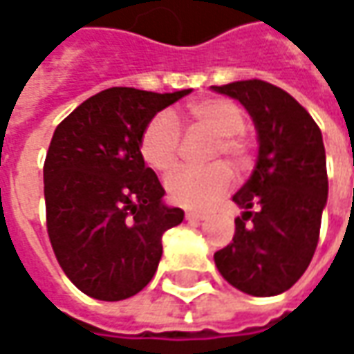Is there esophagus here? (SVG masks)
Masks as SVG:
<instances>
[{"mask_svg": "<svg viewBox=\"0 0 354 354\" xmlns=\"http://www.w3.org/2000/svg\"><path fill=\"white\" fill-rule=\"evenodd\" d=\"M186 220H198V222H202V220H207V214H202V212H186Z\"/></svg>", "mask_w": 354, "mask_h": 354, "instance_id": "1", "label": "esophagus"}]
</instances>
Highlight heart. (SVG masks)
<instances>
[{
	"label": "heart",
	"instance_id": "obj_1",
	"mask_svg": "<svg viewBox=\"0 0 354 354\" xmlns=\"http://www.w3.org/2000/svg\"><path fill=\"white\" fill-rule=\"evenodd\" d=\"M188 124L216 134L212 158L225 156L236 166L250 160V145L241 136L245 116L236 102L225 99H204L184 109ZM180 132L176 120L168 113H158L148 120L140 134V154L156 172H172L178 166ZM234 186V172L225 162H216L206 168H184L166 180L168 198L184 207L204 209L214 206Z\"/></svg>",
	"mask_w": 354,
	"mask_h": 354
}]
</instances>
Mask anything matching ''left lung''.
I'll use <instances>...</instances> for the list:
<instances>
[{
  "instance_id": "obj_1",
  "label": "left lung",
  "mask_w": 354,
  "mask_h": 354,
  "mask_svg": "<svg viewBox=\"0 0 354 354\" xmlns=\"http://www.w3.org/2000/svg\"><path fill=\"white\" fill-rule=\"evenodd\" d=\"M212 88L248 109L259 138L254 174L234 196L245 212L236 218L232 243L216 252L214 261L239 291L279 295L297 283L317 250L329 192L323 136L279 86L250 79Z\"/></svg>"
}]
</instances>
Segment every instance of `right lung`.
Returning <instances> with one entry per match:
<instances>
[{
	"label": "right lung",
	"instance_id": "obj_1",
	"mask_svg": "<svg viewBox=\"0 0 354 354\" xmlns=\"http://www.w3.org/2000/svg\"><path fill=\"white\" fill-rule=\"evenodd\" d=\"M113 86L81 102L55 129L43 164L47 234L65 275L88 297L142 291L162 257V234L184 220L140 154V134L188 95Z\"/></svg>",
	"mask_w": 354,
	"mask_h": 354
}]
</instances>
